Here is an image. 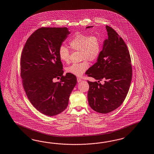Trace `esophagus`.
Here are the masks:
<instances>
[{
  "mask_svg": "<svg viewBox=\"0 0 154 154\" xmlns=\"http://www.w3.org/2000/svg\"><path fill=\"white\" fill-rule=\"evenodd\" d=\"M82 80H83L81 79V78H77V81H78V83L81 82Z\"/></svg>",
  "mask_w": 154,
  "mask_h": 154,
  "instance_id": "esophagus-1",
  "label": "esophagus"
}]
</instances>
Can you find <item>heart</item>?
Instances as JSON below:
<instances>
[{
    "mask_svg": "<svg viewBox=\"0 0 154 154\" xmlns=\"http://www.w3.org/2000/svg\"><path fill=\"white\" fill-rule=\"evenodd\" d=\"M70 47L74 51H80L82 60L80 63H74L66 68V71L76 76H80L89 68L88 61H95L98 59L101 50L102 44L98 36L89 35L85 34H76L69 42ZM58 54L60 60L64 63L69 61L70 52L68 48L61 45L59 48Z\"/></svg>",
    "mask_w": 154,
    "mask_h": 154,
    "instance_id": "obj_1",
    "label": "heart"
}]
</instances>
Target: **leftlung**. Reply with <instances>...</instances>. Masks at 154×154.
Returning a JSON list of instances; mask_svg holds the SVG:
<instances>
[{
	"label": "left lung",
	"mask_w": 154,
	"mask_h": 154,
	"mask_svg": "<svg viewBox=\"0 0 154 154\" xmlns=\"http://www.w3.org/2000/svg\"><path fill=\"white\" fill-rule=\"evenodd\" d=\"M88 26L87 28L92 27ZM108 38L97 63L85 74L98 83L88 81L89 104L93 110L106 114L116 109L123 102L129 91L132 76L130 52L122 38L112 28L106 26Z\"/></svg>",
	"instance_id": "left-lung-1"
}]
</instances>
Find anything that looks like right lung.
Here are the masks:
<instances>
[{
	"mask_svg": "<svg viewBox=\"0 0 154 154\" xmlns=\"http://www.w3.org/2000/svg\"><path fill=\"white\" fill-rule=\"evenodd\" d=\"M70 33L68 28H40L28 38L20 58V76L30 102L42 114L54 116L68 106L77 79L63 76L59 48ZM55 78H60L54 82Z\"/></svg>",
	"mask_w": 154,
	"mask_h": 154,
	"instance_id": "obj_1",
	"label": "right lung"
}]
</instances>
